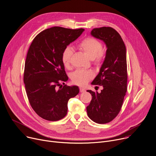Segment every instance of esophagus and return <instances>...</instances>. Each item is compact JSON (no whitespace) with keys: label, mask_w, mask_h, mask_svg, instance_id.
Returning <instances> with one entry per match:
<instances>
[{"label":"esophagus","mask_w":156,"mask_h":156,"mask_svg":"<svg viewBox=\"0 0 156 156\" xmlns=\"http://www.w3.org/2000/svg\"><path fill=\"white\" fill-rule=\"evenodd\" d=\"M80 91L81 93H83V92H85L86 90H85V89H84V88L81 87V88H80Z\"/></svg>","instance_id":"34e87169"}]
</instances>
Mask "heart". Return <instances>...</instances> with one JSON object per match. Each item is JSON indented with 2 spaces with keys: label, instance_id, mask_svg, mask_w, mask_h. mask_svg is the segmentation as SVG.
I'll list each match as a JSON object with an SVG mask.
<instances>
[{
  "label": "heart",
  "instance_id": "b5f03b06",
  "mask_svg": "<svg viewBox=\"0 0 156 156\" xmlns=\"http://www.w3.org/2000/svg\"><path fill=\"white\" fill-rule=\"evenodd\" d=\"M78 47L90 58L94 60L96 65L101 64L104 58L105 53L102 50L103 45L100 40L93 37H88L82 40ZM72 55L73 50L69 47H66L62 52V62L66 68H69L70 66ZM93 76L92 72L79 69L72 75V80L74 84L82 86L87 83Z\"/></svg>",
  "mask_w": 156,
  "mask_h": 156
}]
</instances>
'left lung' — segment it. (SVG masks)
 Wrapping results in <instances>:
<instances>
[{
    "label": "left lung",
    "mask_w": 156,
    "mask_h": 156,
    "mask_svg": "<svg viewBox=\"0 0 156 156\" xmlns=\"http://www.w3.org/2000/svg\"><path fill=\"white\" fill-rule=\"evenodd\" d=\"M91 35L103 40L107 50L100 72L91 83L103 89L100 93L87 90L93 97L87 110L92 121L105 124L119 114L127 91L126 49L121 35L111 27L96 28Z\"/></svg>",
    "instance_id": "obj_1"
}]
</instances>
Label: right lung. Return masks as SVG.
I'll list each match as a JSON object with an SVG mask.
<instances>
[{"mask_svg":"<svg viewBox=\"0 0 156 156\" xmlns=\"http://www.w3.org/2000/svg\"><path fill=\"white\" fill-rule=\"evenodd\" d=\"M84 30L51 27L38 34L30 46L23 81L32 108L44 119L56 121L63 118L67 114L68 100L80 91L77 86H60L61 82L68 80L62 56L63 50Z\"/></svg>","mask_w":156,"mask_h":156,"instance_id":"right-lung-1","label":"right lung"}]
</instances>
